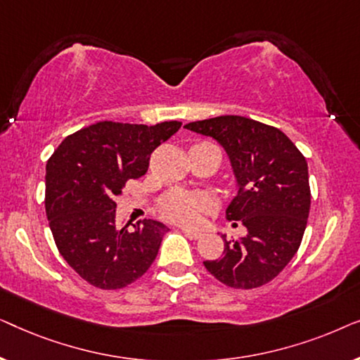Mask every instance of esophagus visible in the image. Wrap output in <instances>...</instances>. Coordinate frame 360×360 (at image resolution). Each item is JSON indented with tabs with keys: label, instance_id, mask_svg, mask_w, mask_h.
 <instances>
[{
	"label": "esophagus",
	"instance_id": "esophagus-1",
	"mask_svg": "<svg viewBox=\"0 0 360 360\" xmlns=\"http://www.w3.org/2000/svg\"><path fill=\"white\" fill-rule=\"evenodd\" d=\"M181 233H184L186 238L190 239H200L203 233L201 231H196V229H190V228H181Z\"/></svg>",
	"mask_w": 360,
	"mask_h": 360
}]
</instances>
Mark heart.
Wrapping results in <instances>:
<instances>
[{
	"mask_svg": "<svg viewBox=\"0 0 360 360\" xmlns=\"http://www.w3.org/2000/svg\"><path fill=\"white\" fill-rule=\"evenodd\" d=\"M211 208L208 196L190 191H172L160 200V210L167 218L181 224L198 223L201 214Z\"/></svg>",
	"mask_w": 360,
	"mask_h": 360,
	"instance_id": "heart-1",
	"label": "heart"
}]
</instances>
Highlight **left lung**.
Instances as JSON below:
<instances>
[{
	"instance_id": "8db88e82",
	"label": "left lung",
	"mask_w": 360,
	"mask_h": 360,
	"mask_svg": "<svg viewBox=\"0 0 360 360\" xmlns=\"http://www.w3.org/2000/svg\"><path fill=\"white\" fill-rule=\"evenodd\" d=\"M184 127L214 139L228 154L238 193L226 218L248 229L233 240L221 234L224 252L205 260L206 270L233 288L265 285L302 244L311 203L307 159L282 131L250 117L218 116Z\"/></svg>"
}]
</instances>
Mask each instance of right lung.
Here are the masks:
<instances>
[{"label": "right lung", "mask_w": 360, "mask_h": 360, "mask_svg": "<svg viewBox=\"0 0 360 360\" xmlns=\"http://www.w3.org/2000/svg\"><path fill=\"white\" fill-rule=\"evenodd\" d=\"M181 122L155 126L103 121L63 139L46 167V213L57 249L88 283L117 290L142 277L167 226L116 224V198L149 169L150 154Z\"/></svg>", "instance_id": "obj_1"}]
</instances>
